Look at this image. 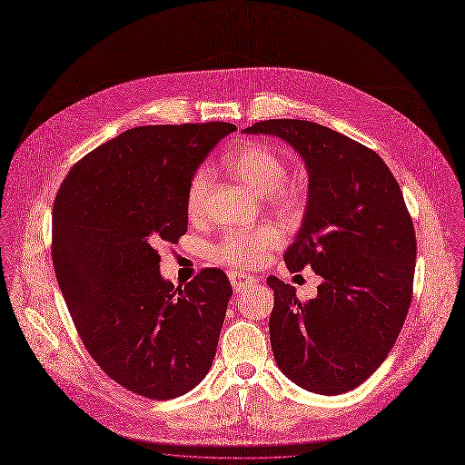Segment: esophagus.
<instances>
[{
  "label": "esophagus",
  "mask_w": 465,
  "mask_h": 465,
  "mask_svg": "<svg viewBox=\"0 0 465 465\" xmlns=\"http://www.w3.org/2000/svg\"><path fill=\"white\" fill-rule=\"evenodd\" d=\"M230 282H232V287H233L235 292H242L246 287L256 283V280L252 276H244V274H239V272H230Z\"/></svg>",
  "instance_id": "esophagus-1"
}]
</instances>
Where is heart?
Listing matches in <instances>:
<instances>
[{"instance_id": "1", "label": "heart", "mask_w": 465, "mask_h": 465, "mask_svg": "<svg viewBox=\"0 0 465 465\" xmlns=\"http://www.w3.org/2000/svg\"><path fill=\"white\" fill-rule=\"evenodd\" d=\"M224 168L248 189L265 194L280 211H297L304 202V194L299 185L283 183L287 178V163L269 144L246 143L235 146L224 155ZM209 182L211 174L207 168H198L193 174L185 194L191 217H198L202 213L209 193ZM278 241L280 235L271 226L260 230H232L217 242L213 258L219 263L235 269L256 267L269 256V252L278 244Z\"/></svg>"}]
</instances>
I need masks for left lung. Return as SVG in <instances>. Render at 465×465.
Masks as SVG:
<instances>
[{"label":"left lung","instance_id":"8db88e82","mask_svg":"<svg viewBox=\"0 0 465 465\" xmlns=\"http://www.w3.org/2000/svg\"><path fill=\"white\" fill-rule=\"evenodd\" d=\"M244 134L283 139L310 176L302 226L283 262L291 272L310 265L322 283L301 302L294 287L269 276L274 360L308 391L347 393L388 358L411 302L417 242L401 187L376 152L321 124L276 118Z\"/></svg>","mask_w":465,"mask_h":465}]
</instances>
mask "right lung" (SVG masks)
Returning <instances> with one entry per match:
<instances>
[{"mask_svg":"<svg viewBox=\"0 0 465 465\" xmlns=\"http://www.w3.org/2000/svg\"><path fill=\"white\" fill-rule=\"evenodd\" d=\"M228 122L141 125L77 161L54 202L52 260L83 345L122 388L166 401L213 363L232 285L203 269L183 287L157 244L187 232V185Z\"/></svg>","mask_w":465,"mask_h":465,"instance_id":"obj_1","label":"right lung"}]
</instances>
